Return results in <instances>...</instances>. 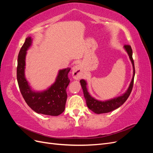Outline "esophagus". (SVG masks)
<instances>
[{
    "label": "esophagus",
    "instance_id": "obj_1",
    "mask_svg": "<svg viewBox=\"0 0 153 153\" xmlns=\"http://www.w3.org/2000/svg\"><path fill=\"white\" fill-rule=\"evenodd\" d=\"M72 74L73 76L75 79H80L84 76V71H83L80 64H78V65H76L73 68Z\"/></svg>",
    "mask_w": 153,
    "mask_h": 153
}]
</instances>
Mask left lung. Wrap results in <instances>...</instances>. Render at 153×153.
Listing matches in <instances>:
<instances>
[{
    "mask_svg": "<svg viewBox=\"0 0 153 153\" xmlns=\"http://www.w3.org/2000/svg\"><path fill=\"white\" fill-rule=\"evenodd\" d=\"M124 47L125 50H126V52L128 53V55L129 57V59H130L131 61L132 62L133 67V75L132 80L130 83V85H129L128 89L123 95L118 97V98L110 100L108 101H100L98 100H96L94 98H92V97H91L89 94V92H87V87H86V84H87L86 82L84 80H81L80 81L81 86L83 89V92H84V95L86 100V103L88 108L96 114H100L108 113L110 112H112V111L114 110L115 109H117V108L119 107V106H121L122 105H123V103L127 100L128 97L131 94L132 89H133V86L134 76H135V65H134V61L132 57L133 52H132L131 46L129 45H125L124 46Z\"/></svg>",
    "mask_w": 153,
    "mask_h": 153,
    "instance_id": "1",
    "label": "left lung"
}]
</instances>
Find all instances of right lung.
Segmentation results:
<instances>
[{
  "label": "right lung",
  "instance_id": "1",
  "mask_svg": "<svg viewBox=\"0 0 153 153\" xmlns=\"http://www.w3.org/2000/svg\"><path fill=\"white\" fill-rule=\"evenodd\" d=\"M31 43L30 37L26 38L18 53L16 75L20 91L27 104L36 112L57 116L65 109L68 96L66 88L70 82L68 73L71 68L60 70L56 81L47 91L40 92L32 91L24 75L26 51Z\"/></svg>",
  "mask_w": 153,
  "mask_h": 153
}]
</instances>
